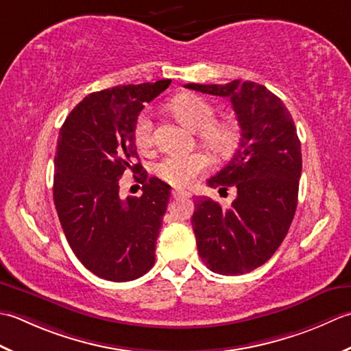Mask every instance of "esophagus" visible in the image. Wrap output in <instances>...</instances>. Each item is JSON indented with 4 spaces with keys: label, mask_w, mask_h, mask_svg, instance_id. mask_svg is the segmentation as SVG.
<instances>
[{
    "label": "esophagus",
    "mask_w": 351,
    "mask_h": 351,
    "mask_svg": "<svg viewBox=\"0 0 351 351\" xmlns=\"http://www.w3.org/2000/svg\"><path fill=\"white\" fill-rule=\"evenodd\" d=\"M171 195H173V198H189L191 197V192L180 191V189H173V192H171Z\"/></svg>",
    "instance_id": "esophagus-1"
}]
</instances>
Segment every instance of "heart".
<instances>
[{
	"instance_id": "1",
	"label": "heart",
	"mask_w": 351,
	"mask_h": 351,
	"mask_svg": "<svg viewBox=\"0 0 351 351\" xmlns=\"http://www.w3.org/2000/svg\"><path fill=\"white\" fill-rule=\"evenodd\" d=\"M176 115L183 123L195 128L204 144L217 153H227L236 142V132L232 124L215 121V107L197 95H180L173 101ZM134 144L139 149L153 145V124L148 110L139 113L134 123ZM210 160L204 153H174L156 163L154 173L163 182L174 186H189L209 168Z\"/></svg>"
}]
</instances>
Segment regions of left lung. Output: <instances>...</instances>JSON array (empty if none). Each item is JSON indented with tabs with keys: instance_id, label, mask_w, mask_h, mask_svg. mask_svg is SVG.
I'll return each mask as SVG.
<instances>
[{
	"instance_id": "obj_1",
	"label": "left lung",
	"mask_w": 351,
	"mask_h": 351,
	"mask_svg": "<svg viewBox=\"0 0 351 351\" xmlns=\"http://www.w3.org/2000/svg\"><path fill=\"white\" fill-rule=\"evenodd\" d=\"M184 88L230 99L241 127L233 157L207 180L210 188L236 189L232 207L221 209L206 197L194 202L198 254L213 273H250L276 253L295 215L302 145L294 119L280 98L254 82Z\"/></svg>"
}]
</instances>
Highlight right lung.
<instances>
[{
  "instance_id": "add662e5",
  "label": "right lung",
  "mask_w": 351,
  "mask_h": 351,
  "mask_svg": "<svg viewBox=\"0 0 351 351\" xmlns=\"http://www.w3.org/2000/svg\"><path fill=\"white\" fill-rule=\"evenodd\" d=\"M171 80L115 86L78 103L63 123L54 157L53 195L63 233L77 259L110 282L152 269L171 186L136 163L134 123L144 103ZM138 173L141 197H119V178Z\"/></svg>"
}]
</instances>
